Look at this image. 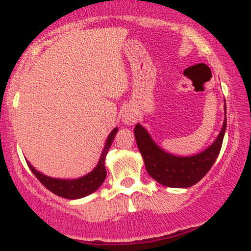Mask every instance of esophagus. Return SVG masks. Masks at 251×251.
Instances as JSON below:
<instances>
[{"instance_id":"1","label":"esophagus","mask_w":251,"mask_h":251,"mask_svg":"<svg viewBox=\"0 0 251 251\" xmlns=\"http://www.w3.org/2000/svg\"><path fill=\"white\" fill-rule=\"evenodd\" d=\"M135 120H137V114L134 113L133 111H124L123 113V122L126 124V125H133L135 123Z\"/></svg>"}]
</instances>
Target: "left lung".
I'll return each mask as SVG.
<instances>
[{
    "label": "left lung",
    "instance_id": "8db88e82",
    "mask_svg": "<svg viewBox=\"0 0 251 251\" xmlns=\"http://www.w3.org/2000/svg\"><path fill=\"white\" fill-rule=\"evenodd\" d=\"M226 128V116L214 144L205 151L191 157H177L166 153L155 145L146 129L139 124L135 125L134 135L138 149L145 162L146 171L154 180L169 188H190L198 183L214 165L216 158L220 154Z\"/></svg>",
    "mask_w": 251,
    "mask_h": 251
}]
</instances>
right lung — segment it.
I'll list each match as a JSON object with an SVG mask.
<instances>
[{
    "label": "right lung",
    "mask_w": 251,
    "mask_h": 251,
    "mask_svg": "<svg viewBox=\"0 0 251 251\" xmlns=\"http://www.w3.org/2000/svg\"><path fill=\"white\" fill-rule=\"evenodd\" d=\"M118 128H114L111 132L106 142L105 149H103L101 157H100L99 163L97 168L88 175L83 176L77 179H56V178H50L47 176L37 172L33 166L28 163V166L31 170L35 177L40 180V183L43 184L45 188H47L50 191L53 192L60 197L67 198V200H76V198H82L85 196L93 194L96 190L99 189L106 178V168H105V158L107 154L109 148H111L112 142L116 137Z\"/></svg>",
    "instance_id": "1"
}]
</instances>
